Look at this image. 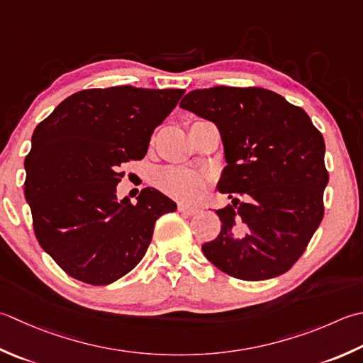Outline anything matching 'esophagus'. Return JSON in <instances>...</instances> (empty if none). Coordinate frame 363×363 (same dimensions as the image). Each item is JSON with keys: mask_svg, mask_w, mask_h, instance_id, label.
<instances>
[{"mask_svg": "<svg viewBox=\"0 0 363 363\" xmlns=\"http://www.w3.org/2000/svg\"><path fill=\"white\" fill-rule=\"evenodd\" d=\"M177 211L184 216H195L198 212V208H191V206H187V204H179L177 206Z\"/></svg>", "mask_w": 363, "mask_h": 363, "instance_id": "34e87169", "label": "esophagus"}]
</instances>
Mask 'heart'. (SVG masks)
Masks as SVG:
<instances>
[{
    "instance_id": "heart-1",
    "label": "heart",
    "mask_w": 363,
    "mask_h": 363,
    "mask_svg": "<svg viewBox=\"0 0 363 363\" xmlns=\"http://www.w3.org/2000/svg\"><path fill=\"white\" fill-rule=\"evenodd\" d=\"M157 186L167 195L181 201H195L203 191L201 177L187 168L162 169L157 176Z\"/></svg>"
}]
</instances>
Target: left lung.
<instances>
[{
  "label": "left lung",
  "instance_id": "8db88e82",
  "mask_svg": "<svg viewBox=\"0 0 363 363\" xmlns=\"http://www.w3.org/2000/svg\"><path fill=\"white\" fill-rule=\"evenodd\" d=\"M181 108L217 125L228 163L218 191L233 204L216 211L222 230L201 247L204 257L239 280L288 272L324 217L321 132L301 106L257 86L191 91Z\"/></svg>",
  "mask_w": 363,
  "mask_h": 363
}]
</instances>
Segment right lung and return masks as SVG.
Segmentation results:
<instances>
[{"instance_id": "obj_1", "label": "right lung", "mask_w": 363, "mask_h": 363, "mask_svg": "<svg viewBox=\"0 0 363 363\" xmlns=\"http://www.w3.org/2000/svg\"><path fill=\"white\" fill-rule=\"evenodd\" d=\"M184 89L113 86L83 89L35 127L25 157V198L40 247L64 272L110 285L138 264L154 225L176 203L143 189L118 201L125 162L146 155L151 135Z\"/></svg>"}]
</instances>
